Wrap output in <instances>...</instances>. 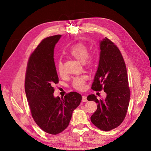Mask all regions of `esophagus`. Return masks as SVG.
Instances as JSON below:
<instances>
[{
  "mask_svg": "<svg viewBox=\"0 0 151 151\" xmlns=\"http://www.w3.org/2000/svg\"><path fill=\"white\" fill-rule=\"evenodd\" d=\"M82 101H83V102L88 101V99H87V97L86 96H82Z\"/></svg>",
  "mask_w": 151,
  "mask_h": 151,
  "instance_id": "obj_1",
  "label": "esophagus"
}]
</instances>
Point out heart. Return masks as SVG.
<instances>
[{"instance_id":"obj_1","label":"heart","mask_w":151,"mask_h":151,"mask_svg":"<svg viewBox=\"0 0 151 151\" xmlns=\"http://www.w3.org/2000/svg\"><path fill=\"white\" fill-rule=\"evenodd\" d=\"M69 54L71 57L77 59L80 62H84V65L87 67L93 66L96 61L95 56L94 55H89L88 46L83 43H78L74 45L70 50ZM57 71L60 75L63 74V66L61 60H58L57 62ZM87 80L88 77L84 75L75 77L72 83V87L77 90H83Z\"/></svg>"}]
</instances>
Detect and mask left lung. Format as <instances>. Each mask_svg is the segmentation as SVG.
Wrapping results in <instances>:
<instances>
[{"label": "left lung", "instance_id": "left-lung-1", "mask_svg": "<svg viewBox=\"0 0 151 151\" xmlns=\"http://www.w3.org/2000/svg\"><path fill=\"white\" fill-rule=\"evenodd\" d=\"M100 50L99 65L91 89H103L106 97L98 99L91 94L87 99L98 104L96 111L91 116V122L100 130L109 131L124 120L130 91L125 63L116 45L106 37L100 42Z\"/></svg>", "mask_w": 151, "mask_h": 151}]
</instances>
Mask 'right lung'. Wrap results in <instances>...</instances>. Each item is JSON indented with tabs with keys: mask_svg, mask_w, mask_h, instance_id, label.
Returning a JSON list of instances; mask_svg holds the SVG:
<instances>
[{
	"mask_svg": "<svg viewBox=\"0 0 151 151\" xmlns=\"http://www.w3.org/2000/svg\"><path fill=\"white\" fill-rule=\"evenodd\" d=\"M61 35L43 39L31 53L27 64L24 88L32 117L48 134L61 133L69 125L72 112L79 106L81 95L67 93L55 98L53 85L58 83L53 53Z\"/></svg>",
	"mask_w": 151,
	"mask_h": 151,
	"instance_id": "obj_1",
	"label": "right lung"
}]
</instances>
